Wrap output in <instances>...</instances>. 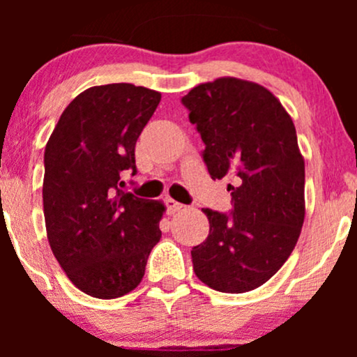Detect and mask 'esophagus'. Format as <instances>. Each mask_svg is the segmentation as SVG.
Wrapping results in <instances>:
<instances>
[{
    "mask_svg": "<svg viewBox=\"0 0 357 357\" xmlns=\"http://www.w3.org/2000/svg\"><path fill=\"white\" fill-rule=\"evenodd\" d=\"M165 204H166V210H167V215H174V213L181 211L183 210V204L178 203L176 199L173 198H166L165 199Z\"/></svg>",
    "mask_w": 357,
    "mask_h": 357,
    "instance_id": "1",
    "label": "esophagus"
}]
</instances>
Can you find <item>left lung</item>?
Listing matches in <instances>:
<instances>
[{"label": "left lung", "instance_id": "8db88e82", "mask_svg": "<svg viewBox=\"0 0 357 357\" xmlns=\"http://www.w3.org/2000/svg\"><path fill=\"white\" fill-rule=\"evenodd\" d=\"M181 102L204 142L208 173L235 183L231 213L203 208L210 235L192 247V268L218 292H250L280 270L304 225L296 126L268 89L235 77L196 85Z\"/></svg>", "mask_w": 357, "mask_h": 357}]
</instances>
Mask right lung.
I'll list each match as a JSON object with an SVG mask.
<instances>
[{"instance_id":"obj_1","label":"right lung","mask_w":357,"mask_h":357,"mask_svg":"<svg viewBox=\"0 0 357 357\" xmlns=\"http://www.w3.org/2000/svg\"><path fill=\"white\" fill-rule=\"evenodd\" d=\"M161 93L132 84L90 87L73 99L45 147L43 213L50 248L70 282L97 298L141 284L166 211L119 190L136 173L137 137Z\"/></svg>"}]
</instances>
